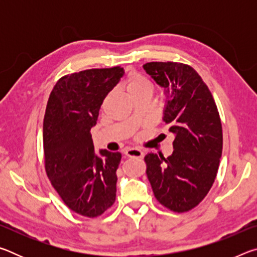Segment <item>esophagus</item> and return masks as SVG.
Here are the masks:
<instances>
[{
    "instance_id": "34e87169",
    "label": "esophagus",
    "mask_w": 257,
    "mask_h": 257,
    "mask_svg": "<svg viewBox=\"0 0 257 257\" xmlns=\"http://www.w3.org/2000/svg\"><path fill=\"white\" fill-rule=\"evenodd\" d=\"M124 154L128 156V158H138V159H142L144 158V152L142 150H138V149H128L124 151Z\"/></svg>"
}]
</instances>
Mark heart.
Wrapping results in <instances>:
<instances>
[{
	"instance_id": "heart-1",
	"label": "heart",
	"mask_w": 257,
	"mask_h": 257,
	"mask_svg": "<svg viewBox=\"0 0 257 257\" xmlns=\"http://www.w3.org/2000/svg\"><path fill=\"white\" fill-rule=\"evenodd\" d=\"M125 87H127L130 96L138 92H142L144 89H152L151 82L145 77L139 75H130L127 79V82H125Z\"/></svg>"
}]
</instances>
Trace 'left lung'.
Returning <instances> with one entry per match:
<instances>
[{
	"mask_svg": "<svg viewBox=\"0 0 257 257\" xmlns=\"http://www.w3.org/2000/svg\"><path fill=\"white\" fill-rule=\"evenodd\" d=\"M163 90V121L175 135L169 158L149 153L146 175L154 196L167 208L186 212L198 205L214 182L222 155V125L201 76L187 64L143 66Z\"/></svg>",
	"mask_w": 257,
	"mask_h": 257,
	"instance_id": "1",
	"label": "left lung"
}]
</instances>
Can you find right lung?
Listing matches in <instances>:
<instances>
[{
	"label": "right lung",
	"mask_w": 257,
	"mask_h": 257,
	"mask_svg": "<svg viewBox=\"0 0 257 257\" xmlns=\"http://www.w3.org/2000/svg\"><path fill=\"white\" fill-rule=\"evenodd\" d=\"M123 75V68L114 67L64 76L47 102L45 170L64 204L80 215H101L115 201L121 153L95 152L90 129L97 122L103 99Z\"/></svg>",
	"instance_id": "right-lung-1"
}]
</instances>
